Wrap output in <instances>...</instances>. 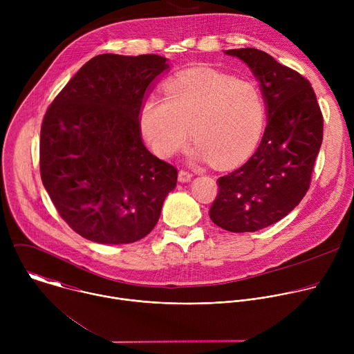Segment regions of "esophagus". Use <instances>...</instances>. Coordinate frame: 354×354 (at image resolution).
Segmentation results:
<instances>
[{
  "label": "esophagus",
  "mask_w": 354,
  "mask_h": 354,
  "mask_svg": "<svg viewBox=\"0 0 354 354\" xmlns=\"http://www.w3.org/2000/svg\"><path fill=\"white\" fill-rule=\"evenodd\" d=\"M192 176H193V174H190L189 171L180 169L179 174H178V180H179V182H189V180L192 179Z\"/></svg>",
  "instance_id": "1"
}]
</instances>
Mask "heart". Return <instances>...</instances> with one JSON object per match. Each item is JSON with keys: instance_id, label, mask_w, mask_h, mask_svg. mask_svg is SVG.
Here are the masks:
<instances>
[{"instance_id": "b5f03b06", "label": "heart", "mask_w": 354, "mask_h": 354, "mask_svg": "<svg viewBox=\"0 0 354 354\" xmlns=\"http://www.w3.org/2000/svg\"><path fill=\"white\" fill-rule=\"evenodd\" d=\"M164 99L149 96L140 109L144 137L154 153L171 158L189 140L198 158L230 168L255 148L265 122L261 91L210 70L183 73L164 85Z\"/></svg>"}]
</instances>
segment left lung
Returning a JSON list of instances; mask_svg holds the SVG:
<instances>
[{"instance_id": "1", "label": "left lung", "mask_w": 354, "mask_h": 354, "mask_svg": "<svg viewBox=\"0 0 354 354\" xmlns=\"http://www.w3.org/2000/svg\"><path fill=\"white\" fill-rule=\"evenodd\" d=\"M261 81L268 126L242 167L218 178L212 221L231 232H255L286 217L310 189L324 138V116L310 81L262 50H225Z\"/></svg>"}]
</instances>
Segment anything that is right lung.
<instances>
[{"mask_svg": "<svg viewBox=\"0 0 354 354\" xmlns=\"http://www.w3.org/2000/svg\"><path fill=\"white\" fill-rule=\"evenodd\" d=\"M169 66L157 55H99L59 92L40 129V176L62 218L97 243L153 231L178 169L145 148V89Z\"/></svg>", "mask_w": 354, "mask_h": 354, "instance_id": "obj_1", "label": "right lung"}]
</instances>
